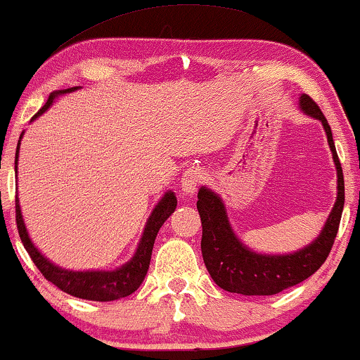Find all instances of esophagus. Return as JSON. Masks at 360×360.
<instances>
[{
  "mask_svg": "<svg viewBox=\"0 0 360 360\" xmlns=\"http://www.w3.org/2000/svg\"><path fill=\"white\" fill-rule=\"evenodd\" d=\"M202 169H198V167H190V169L184 174V179H181V190H184L185 197H193L195 191H197V186L202 184Z\"/></svg>",
  "mask_w": 360,
  "mask_h": 360,
  "instance_id": "34e87169",
  "label": "esophagus"
}]
</instances>
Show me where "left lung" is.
Returning <instances> with one entry per match:
<instances>
[{
  "instance_id": "left-lung-1",
  "label": "left lung",
  "mask_w": 360,
  "mask_h": 360,
  "mask_svg": "<svg viewBox=\"0 0 360 360\" xmlns=\"http://www.w3.org/2000/svg\"><path fill=\"white\" fill-rule=\"evenodd\" d=\"M300 109L323 124L338 172V197L319 236L294 253H256L235 235L221 197L202 186L197 208L202 218V255L210 276L221 289L243 296H273L312 276L324 263L338 235L344 208V175L333 132L319 107L307 94H301Z\"/></svg>"
}]
</instances>
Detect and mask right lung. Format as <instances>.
I'll return each instance as SVG.
<instances>
[{
  "label": "right lung",
  "instance_id": "1",
  "mask_svg": "<svg viewBox=\"0 0 360 360\" xmlns=\"http://www.w3.org/2000/svg\"><path fill=\"white\" fill-rule=\"evenodd\" d=\"M77 87L71 89H63V91H56L49 96V99L46 104L41 107L39 112L31 119L36 120L39 115H43L46 110L53 105L54 99L58 96L69 94V92L77 91ZM25 134V132H22ZM22 134L20 137L16 147V158H15V172L18 175V155H20V143L22 139ZM176 208V197L172 190L165 191V195L158 200V203L153 208V212L148 217L147 225L143 228L142 238H140L137 250L132 258L127 263L115 269H87V271H74V269L60 268V266L54 264L53 261H49L46 256L36 248L34 243L27 235L25 220H22V213L20 207V200L16 197V223H18V231H20V238L25 245L27 253H30L32 263L37 266L43 276L58 286L60 291L71 294L74 297H81V300L89 301H115L120 297H127L130 294L137 291L146 279V274L148 271V266H150L152 258V250L153 243H155L157 233L160 230L163 223Z\"/></svg>",
  "mask_w": 360,
  "mask_h": 360
}]
</instances>
